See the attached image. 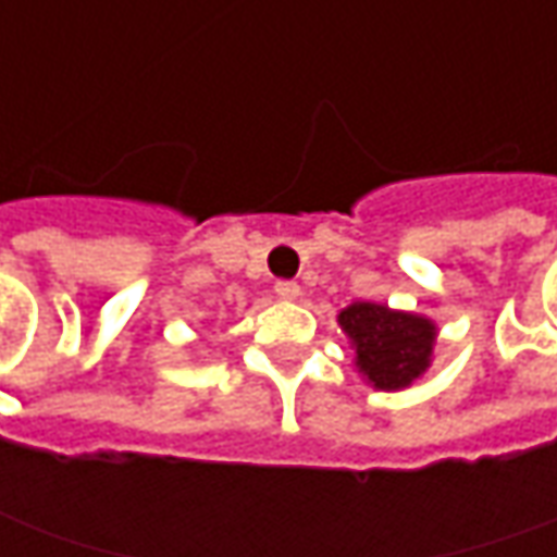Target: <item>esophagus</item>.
I'll return each instance as SVG.
<instances>
[{"mask_svg":"<svg viewBox=\"0 0 557 557\" xmlns=\"http://www.w3.org/2000/svg\"><path fill=\"white\" fill-rule=\"evenodd\" d=\"M274 293H277L280 298H286V301H296V298L301 296V286H298L296 280H277Z\"/></svg>","mask_w":557,"mask_h":557,"instance_id":"34e87169","label":"esophagus"}]
</instances>
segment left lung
Returning a JSON list of instances; mask_svg holds the SVG:
<instances>
[{"label":"left lung","instance_id":"8db88e82","mask_svg":"<svg viewBox=\"0 0 557 557\" xmlns=\"http://www.w3.org/2000/svg\"><path fill=\"white\" fill-rule=\"evenodd\" d=\"M338 326L355 351V370L375 392H404L432 367L437 345L432 317L382 301H351L338 311Z\"/></svg>","mask_w":557,"mask_h":557}]
</instances>
